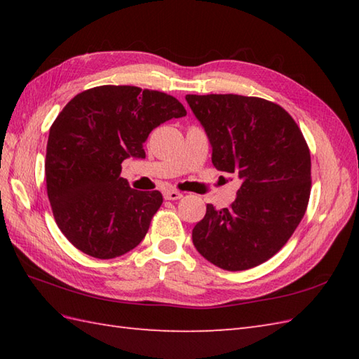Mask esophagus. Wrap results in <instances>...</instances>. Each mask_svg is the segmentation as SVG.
Returning a JSON list of instances; mask_svg holds the SVG:
<instances>
[{"label":"esophagus","mask_w":359,"mask_h":359,"mask_svg":"<svg viewBox=\"0 0 359 359\" xmlns=\"http://www.w3.org/2000/svg\"><path fill=\"white\" fill-rule=\"evenodd\" d=\"M163 197L166 201H179L184 197V194H182L180 191H175V189H166V191L163 193Z\"/></svg>","instance_id":"34e87169"}]
</instances>
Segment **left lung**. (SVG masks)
<instances>
[{"mask_svg":"<svg viewBox=\"0 0 359 359\" xmlns=\"http://www.w3.org/2000/svg\"><path fill=\"white\" fill-rule=\"evenodd\" d=\"M185 98L208 135L212 165L242 180L231 207L207 205L193 243L219 269H253L285 245L306 215L311 187L307 142L292 116L264 98Z\"/></svg>","mask_w":359,"mask_h":359,"instance_id":"left-lung-1","label":"left lung"}]
</instances>
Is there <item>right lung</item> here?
Listing matches in <instances>:
<instances>
[{
  "label": "right lung",
  "instance_id": "1",
  "mask_svg": "<svg viewBox=\"0 0 359 359\" xmlns=\"http://www.w3.org/2000/svg\"><path fill=\"white\" fill-rule=\"evenodd\" d=\"M184 116L177 98L137 86H97L65 106L49 129L44 172L53 217L75 248L112 259L143 241L163 197L129 187L121 162L144 158L152 129Z\"/></svg>",
  "mask_w": 359,
  "mask_h": 359
}]
</instances>
